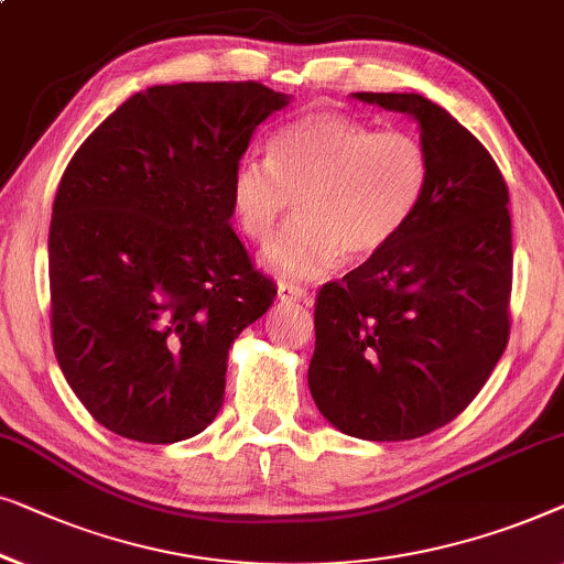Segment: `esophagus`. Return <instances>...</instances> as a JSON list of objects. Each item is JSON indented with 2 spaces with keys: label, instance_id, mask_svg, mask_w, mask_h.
<instances>
[{
  "label": "esophagus",
  "instance_id": "34e87169",
  "mask_svg": "<svg viewBox=\"0 0 564 564\" xmlns=\"http://www.w3.org/2000/svg\"><path fill=\"white\" fill-rule=\"evenodd\" d=\"M279 299L281 301H304V304H308V301H312V296H308L306 289H301V285L289 283V281H281L279 283Z\"/></svg>",
  "mask_w": 564,
  "mask_h": 564
}]
</instances>
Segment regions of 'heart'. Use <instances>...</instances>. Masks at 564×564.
Wrapping results in <instances>:
<instances>
[{
    "label": "heart",
    "mask_w": 564,
    "mask_h": 564,
    "mask_svg": "<svg viewBox=\"0 0 564 564\" xmlns=\"http://www.w3.org/2000/svg\"><path fill=\"white\" fill-rule=\"evenodd\" d=\"M430 153L401 130H376L350 115L312 112L245 155L229 178L240 232L265 242L296 199L299 217L265 252L285 279L314 281L347 256L365 260L399 237L430 188Z\"/></svg>",
    "instance_id": "heart-1"
}]
</instances>
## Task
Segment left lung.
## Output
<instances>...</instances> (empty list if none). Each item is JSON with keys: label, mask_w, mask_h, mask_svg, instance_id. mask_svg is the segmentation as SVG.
Returning a JSON list of instances; mask_svg holds the SVG:
<instances>
[{"label": "left lung", "mask_w": 564, "mask_h": 564, "mask_svg": "<svg viewBox=\"0 0 564 564\" xmlns=\"http://www.w3.org/2000/svg\"><path fill=\"white\" fill-rule=\"evenodd\" d=\"M414 117L430 188L406 229L314 306L308 391L339 432L416 440L463 414L509 343V186L482 142L422 94H355Z\"/></svg>", "instance_id": "8db88e82"}]
</instances>
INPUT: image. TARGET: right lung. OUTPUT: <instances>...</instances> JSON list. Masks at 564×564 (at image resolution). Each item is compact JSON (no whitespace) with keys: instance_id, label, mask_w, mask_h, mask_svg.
<instances>
[{"instance_id":"obj_1","label":"right lung","mask_w":564,"mask_h":564,"mask_svg":"<svg viewBox=\"0 0 564 564\" xmlns=\"http://www.w3.org/2000/svg\"><path fill=\"white\" fill-rule=\"evenodd\" d=\"M289 99L258 82L150 86L63 171L47 237L53 350L109 432L171 444L217 416L229 345L275 299L229 225V178Z\"/></svg>"}]
</instances>
